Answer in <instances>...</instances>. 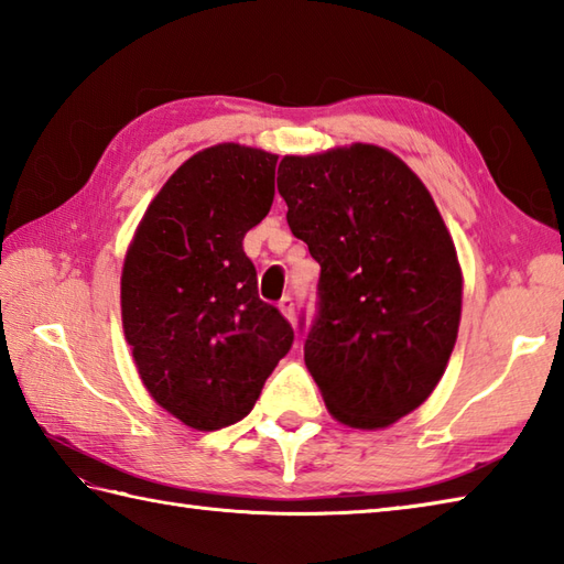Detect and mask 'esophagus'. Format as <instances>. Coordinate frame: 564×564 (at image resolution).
<instances>
[{"mask_svg": "<svg viewBox=\"0 0 564 564\" xmlns=\"http://www.w3.org/2000/svg\"><path fill=\"white\" fill-rule=\"evenodd\" d=\"M279 307H281V313L289 317L291 322L295 319V303H293V297L291 295H283L281 301H279Z\"/></svg>", "mask_w": 564, "mask_h": 564, "instance_id": "obj_1", "label": "esophagus"}]
</instances>
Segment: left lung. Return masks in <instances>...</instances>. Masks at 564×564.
Returning a JSON list of instances; mask_svg holds the SVG:
<instances>
[{
	"label": "left lung",
	"instance_id": "1",
	"mask_svg": "<svg viewBox=\"0 0 564 564\" xmlns=\"http://www.w3.org/2000/svg\"><path fill=\"white\" fill-rule=\"evenodd\" d=\"M279 194L319 263L310 376L337 422L390 426L434 392L458 337L463 275L436 203L400 158L364 142L283 158Z\"/></svg>",
	"mask_w": 564,
	"mask_h": 564
}]
</instances>
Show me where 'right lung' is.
<instances>
[{"label":"right lung","instance_id":"1","mask_svg":"<svg viewBox=\"0 0 564 564\" xmlns=\"http://www.w3.org/2000/svg\"><path fill=\"white\" fill-rule=\"evenodd\" d=\"M279 154L223 142L186 160L142 215L121 275L126 339L142 386L178 422L245 419L293 327L263 303L242 239L273 203Z\"/></svg>","mask_w":564,"mask_h":564}]
</instances>
